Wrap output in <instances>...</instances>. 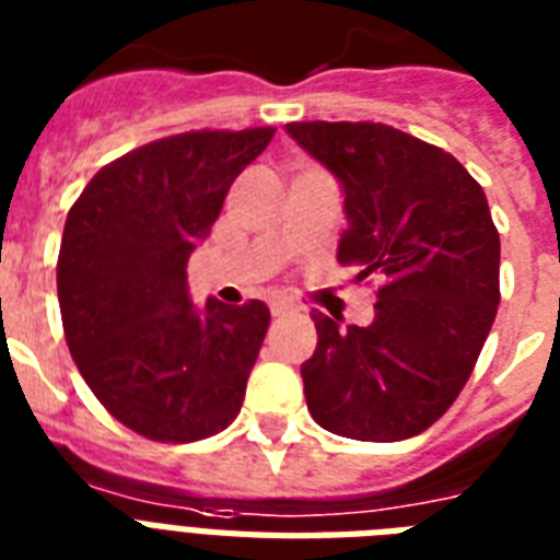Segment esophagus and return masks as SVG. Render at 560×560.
Instances as JSON below:
<instances>
[{"mask_svg": "<svg viewBox=\"0 0 560 560\" xmlns=\"http://www.w3.org/2000/svg\"><path fill=\"white\" fill-rule=\"evenodd\" d=\"M296 311V305L293 302H288V299H272L270 302V314L272 316H288Z\"/></svg>", "mask_w": 560, "mask_h": 560, "instance_id": "esophagus-1", "label": "esophagus"}]
</instances>
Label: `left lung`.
Wrapping results in <instances>:
<instances>
[{
    "mask_svg": "<svg viewBox=\"0 0 560 560\" xmlns=\"http://www.w3.org/2000/svg\"><path fill=\"white\" fill-rule=\"evenodd\" d=\"M290 139L331 171L349 229L337 261L381 279L374 319L314 314L307 409L328 433L400 442L468 383L500 305V235L486 191L451 153L372 121H293Z\"/></svg>",
    "mask_w": 560,
    "mask_h": 560,
    "instance_id": "8db88e82",
    "label": "left lung"
}]
</instances>
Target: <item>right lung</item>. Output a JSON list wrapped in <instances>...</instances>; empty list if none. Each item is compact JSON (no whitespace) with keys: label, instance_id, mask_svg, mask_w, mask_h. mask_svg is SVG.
Masks as SVG:
<instances>
[{"label":"right lung","instance_id":"1","mask_svg":"<svg viewBox=\"0 0 560 560\" xmlns=\"http://www.w3.org/2000/svg\"><path fill=\"white\" fill-rule=\"evenodd\" d=\"M272 127L194 130L109 162L66 218L57 299L74 363L109 416L197 442L241 412L270 307L188 296L186 264Z\"/></svg>","mask_w":560,"mask_h":560}]
</instances>
